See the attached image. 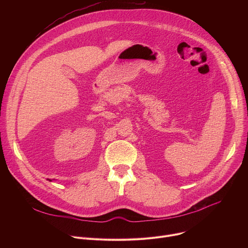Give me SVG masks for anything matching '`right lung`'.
I'll list each match as a JSON object with an SVG mask.
<instances>
[{"label":"right lung","instance_id":"1","mask_svg":"<svg viewBox=\"0 0 248 248\" xmlns=\"http://www.w3.org/2000/svg\"><path fill=\"white\" fill-rule=\"evenodd\" d=\"M50 181H51V180H50Z\"/></svg>","mask_w":248,"mask_h":248}]
</instances>
